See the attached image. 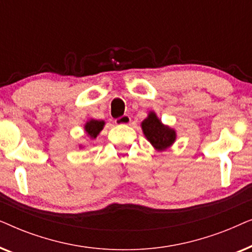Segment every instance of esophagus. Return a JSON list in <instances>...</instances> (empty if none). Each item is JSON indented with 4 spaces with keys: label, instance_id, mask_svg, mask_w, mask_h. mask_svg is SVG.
<instances>
[{
    "label": "esophagus",
    "instance_id": "1",
    "mask_svg": "<svg viewBox=\"0 0 252 252\" xmlns=\"http://www.w3.org/2000/svg\"><path fill=\"white\" fill-rule=\"evenodd\" d=\"M130 122H132V119H130V117L128 115H124L120 117V118H117L115 120L116 125H129Z\"/></svg>",
    "mask_w": 252,
    "mask_h": 252
}]
</instances>
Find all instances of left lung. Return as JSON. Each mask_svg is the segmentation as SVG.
<instances>
[{"label":"left lung","mask_w":252,"mask_h":252,"mask_svg":"<svg viewBox=\"0 0 252 252\" xmlns=\"http://www.w3.org/2000/svg\"><path fill=\"white\" fill-rule=\"evenodd\" d=\"M141 128L146 139L158 153L167 150L177 140V130L161 123L155 111H149L147 118L141 123Z\"/></svg>","instance_id":"8db88e82"}]
</instances>
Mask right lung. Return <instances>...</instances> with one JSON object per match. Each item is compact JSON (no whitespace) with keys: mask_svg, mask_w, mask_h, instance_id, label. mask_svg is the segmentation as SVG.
Segmentation results:
<instances>
[{"mask_svg":"<svg viewBox=\"0 0 252 252\" xmlns=\"http://www.w3.org/2000/svg\"><path fill=\"white\" fill-rule=\"evenodd\" d=\"M104 125H105L104 120L89 119L86 122V124L84 125V130H85L86 135H87L89 139L95 140L96 137H97L98 134L101 133V130L104 128ZM79 148H84V146L80 144Z\"/></svg>","mask_w":252,"mask_h":252,"instance_id":"add662e5","label":"right lung"}]
</instances>
